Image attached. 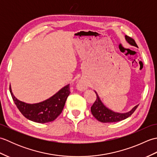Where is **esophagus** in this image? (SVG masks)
<instances>
[{
	"label": "esophagus",
	"instance_id": "esophagus-1",
	"mask_svg": "<svg viewBox=\"0 0 157 157\" xmlns=\"http://www.w3.org/2000/svg\"><path fill=\"white\" fill-rule=\"evenodd\" d=\"M78 87L79 88H82V89H83L84 88V84H83L82 82H79V84H78Z\"/></svg>",
	"mask_w": 157,
	"mask_h": 157
}]
</instances>
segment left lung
<instances>
[{
    "label": "left lung",
    "mask_w": 157,
    "mask_h": 157,
    "mask_svg": "<svg viewBox=\"0 0 157 157\" xmlns=\"http://www.w3.org/2000/svg\"><path fill=\"white\" fill-rule=\"evenodd\" d=\"M125 40L129 44L137 46V44H136L135 40L133 38L129 37L128 36H125ZM94 92L96 94V100L94 104L91 106V112L93 116L98 121L102 123H113L124 120L126 118L129 117V116H131L133 114V113L136 111V109H137L138 106H135L129 112L124 113H116L111 111V109H108L107 107H106L101 101V99H100L97 93H96V91Z\"/></svg>",
    "instance_id": "1"
}]
</instances>
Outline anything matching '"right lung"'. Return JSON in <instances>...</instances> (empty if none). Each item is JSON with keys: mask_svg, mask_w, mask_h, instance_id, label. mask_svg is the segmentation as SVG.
Instances as JSON below:
<instances>
[{"mask_svg": "<svg viewBox=\"0 0 157 157\" xmlns=\"http://www.w3.org/2000/svg\"><path fill=\"white\" fill-rule=\"evenodd\" d=\"M9 89L13 101L21 114L30 121L40 123L54 121L62 113L66 100L70 94L68 84L46 101L35 104H28L20 101L15 97L11 86Z\"/></svg>", "mask_w": 157, "mask_h": 157, "instance_id": "obj_1", "label": "right lung"}]
</instances>
